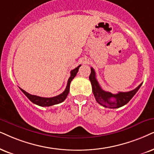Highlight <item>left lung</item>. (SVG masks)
<instances>
[{
    "instance_id": "8db88e82",
    "label": "left lung",
    "mask_w": 154,
    "mask_h": 154,
    "mask_svg": "<svg viewBox=\"0 0 154 154\" xmlns=\"http://www.w3.org/2000/svg\"><path fill=\"white\" fill-rule=\"evenodd\" d=\"M89 78L91 82L93 94L97 102L104 107L110 109L119 108L127 104L137 92L142 85V83L140 84L137 88L131 91L126 92L119 91L117 94H114L109 91L103 90L101 88L100 84L97 80L96 73L92 67H91V74Z\"/></svg>"
}]
</instances>
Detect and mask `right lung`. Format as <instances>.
<instances>
[{
  "label": "right lung",
  "mask_w": 154,
  "mask_h": 154,
  "mask_svg": "<svg viewBox=\"0 0 154 154\" xmlns=\"http://www.w3.org/2000/svg\"><path fill=\"white\" fill-rule=\"evenodd\" d=\"M80 66L81 65H79L78 67H76L75 69H72V70L70 72V77H69V78L67 81V87H66L65 90L64 91L62 94L57 95V96L56 97H50V98H48V97H41L39 96H36V95H32L29 94L28 92H26V91L23 90V89H22L21 88L20 89V90L24 93L25 96L28 97L31 102L34 103V104L38 105V106H52V105L60 104V103L63 102V101L65 100L66 97H67L68 94H69V85H70L72 80L75 78V77L76 76V75H77V73L78 72L79 68L80 67Z\"/></svg>",
  "instance_id": "1"
}]
</instances>
